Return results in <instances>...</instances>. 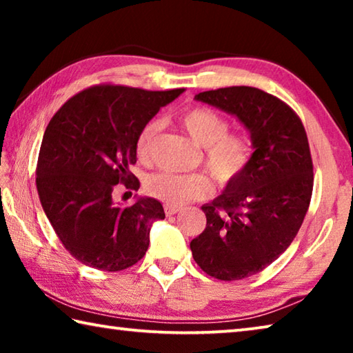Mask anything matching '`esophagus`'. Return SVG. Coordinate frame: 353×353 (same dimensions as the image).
I'll use <instances>...</instances> for the list:
<instances>
[{
    "instance_id": "esophagus-1",
    "label": "esophagus",
    "mask_w": 353,
    "mask_h": 353,
    "mask_svg": "<svg viewBox=\"0 0 353 353\" xmlns=\"http://www.w3.org/2000/svg\"><path fill=\"white\" fill-rule=\"evenodd\" d=\"M182 208L181 207H177V205H170V204H166L165 205V213H166V216H172V214H176L177 212H181Z\"/></svg>"
}]
</instances>
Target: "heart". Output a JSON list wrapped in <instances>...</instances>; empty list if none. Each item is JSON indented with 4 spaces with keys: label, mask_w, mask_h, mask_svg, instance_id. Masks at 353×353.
Masks as SVG:
<instances>
[{
    "label": "heart",
    "mask_w": 353,
    "mask_h": 353,
    "mask_svg": "<svg viewBox=\"0 0 353 353\" xmlns=\"http://www.w3.org/2000/svg\"><path fill=\"white\" fill-rule=\"evenodd\" d=\"M182 129L196 145L204 148V165L221 187L236 182L249 166L252 145L246 134L227 132V119L208 107H193L179 118ZM159 132V123L151 121L135 140V154L141 162L151 155V146ZM148 193L170 205H183L212 193L210 177L202 172L176 174L155 172L146 179Z\"/></svg>",
    "instance_id": "1"
}]
</instances>
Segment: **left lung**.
<instances>
[{"label": "left lung", "instance_id": "left-lung-1", "mask_svg": "<svg viewBox=\"0 0 353 353\" xmlns=\"http://www.w3.org/2000/svg\"><path fill=\"white\" fill-rule=\"evenodd\" d=\"M194 99L236 117L252 140L246 171L202 205L207 225L190 243L208 276L241 280L276 261L303 223L313 191L307 132L288 104L260 88L225 87Z\"/></svg>", "mask_w": 353, "mask_h": 353}]
</instances>
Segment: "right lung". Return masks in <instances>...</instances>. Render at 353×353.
Listing matches in <instances>:
<instances>
[{
	"instance_id": "obj_1",
	"label": "right lung",
	"mask_w": 353,
	"mask_h": 353,
	"mask_svg": "<svg viewBox=\"0 0 353 353\" xmlns=\"http://www.w3.org/2000/svg\"><path fill=\"white\" fill-rule=\"evenodd\" d=\"M182 92L103 83L74 94L51 118L35 183L59 240L83 265L115 272L146 254L151 224L165 218L162 204L139 198L121 207L112 194L118 183L139 190L129 171L137 162V137Z\"/></svg>"
}]
</instances>
